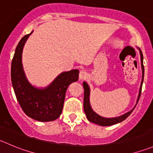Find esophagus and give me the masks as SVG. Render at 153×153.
Segmentation results:
<instances>
[{
	"mask_svg": "<svg viewBox=\"0 0 153 153\" xmlns=\"http://www.w3.org/2000/svg\"><path fill=\"white\" fill-rule=\"evenodd\" d=\"M88 77V73L86 71L81 70L79 73V79L80 80H84Z\"/></svg>",
	"mask_w": 153,
	"mask_h": 153,
	"instance_id": "esophagus-1",
	"label": "esophagus"
}]
</instances>
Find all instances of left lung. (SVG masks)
Wrapping results in <instances>:
<instances>
[{
	"mask_svg": "<svg viewBox=\"0 0 153 153\" xmlns=\"http://www.w3.org/2000/svg\"><path fill=\"white\" fill-rule=\"evenodd\" d=\"M139 51H140V61H141V68H142V81H141V84H140V90H139V95L138 97H137V103H136L135 106L137 105V102H138L139 99L140 97V94H141V89H142V84H143V77H144V66H143V54H142V51H140V48H138ZM83 87L84 89V113L86 114V117H87V120H88L90 122L93 123H96L97 125L102 126H109L115 125L117 123H119L122 122L124 120L126 119L130 114L132 113V111H134V107L132 110H131L130 111L127 112L126 114H123V115H121V116L117 117H113V118H105L99 116V114H96L93 109H92L91 106H90V87H89L88 84L84 81L83 82Z\"/></svg>",
	"mask_w": 153,
	"mask_h": 153,
	"instance_id": "8db88e82",
	"label": "left lung"
}]
</instances>
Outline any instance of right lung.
I'll list each match as a JSON object with an SVG mask.
<instances>
[{
	"mask_svg": "<svg viewBox=\"0 0 153 153\" xmlns=\"http://www.w3.org/2000/svg\"><path fill=\"white\" fill-rule=\"evenodd\" d=\"M32 33L22 37L15 51L11 64L13 90L19 105L29 117L41 122L55 120L63 111L66 90L69 84L78 81L79 71L62 72L45 88L33 86L27 79L22 61L24 45Z\"/></svg>",
	"mask_w": 153,
	"mask_h": 153,
	"instance_id": "1",
	"label": "right lung"
}]
</instances>
